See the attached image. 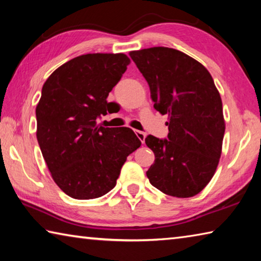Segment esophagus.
Returning a JSON list of instances; mask_svg holds the SVG:
<instances>
[{
	"label": "esophagus",
	"instance_id": "esophagus-1",
	"mask_svg": "<svg viewBox=\"0 0 261 261\" xmlns=\"http://www.w3.org/2000/svg\"><path fill=\"white\" fill-rule=\"evenodd\" d=\"M135 132H136L137 137H138V138H139V140L144 144L145 143V138H146V134H145V132H143V131H139V130H136Z\"/></svg>",
	"mask_w": 261,
	"mask_h": 261
}]
</instances>
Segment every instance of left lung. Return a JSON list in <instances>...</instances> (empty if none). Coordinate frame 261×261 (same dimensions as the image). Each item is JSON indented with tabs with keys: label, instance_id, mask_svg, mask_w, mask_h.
I'll list each match as a JSON object with an SVG mask.
<instances>
[{
	"label": "left lung",
	"instance_id": "1",
	"mask_svg": "<svg viewBox=\"0 0 261 261\" xmlns=\"http://www.w3.org/2000/svg\"><path fill=\"white\" fill-rule=\"evenodd\" d=\"M130 57L148 83L154 108L168 115L167 138H145L155 155L146 171L149 183L168 196H196L213 177L226 129L213 78L199 62L173 48L135 50Z\"/></svg>",
	"mask_w": 261,
	"mask_h": 261
}]
</instances>
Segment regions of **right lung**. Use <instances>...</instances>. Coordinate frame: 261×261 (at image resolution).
<instances>
[{"label":"right lung","instance_id":"obj_1","mask_svg":"<svg viewBox=\"0 0 261 261\" xmlns=\"http://www.w3.org/2000/svg\"><path fill=\"white\" fill-rule=\"evenodd\" d=\"M129 63L125 54L82 55L43 84L35 109L37 139L54 182L74 199L108 193L127 155L140 147L130 127L96 123L116 105L108 102V94Z\"/></svg>","mask_w":261,"mask_h":261}]
</instances>
